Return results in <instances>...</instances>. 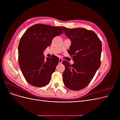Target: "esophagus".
Here are the masks:
<instances>
[{
  "instance_id": "obj_1",
  "label": "esophagus",
  "mask_w": 120,
  "mask_h": 120,
  "mask_svg": "<svg viewBox=\"0 0 120 120\" xmlns=\"http://www.w3.org/2000/svg\"><path fill=\"white\" fill-rule=\"evenodd\" d=\"M62 61H63V60L61 59V58H60L59 60V63L60 64L62 63Z\"/></svg>"
}]
</instances>
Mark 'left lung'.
I'll use <instances>...</instances> for the list:
<instances>
[{"label":"left lung","mask_w":120,"mask_h":120,"mask_svg":"<svg viewBox=\"0 0 120 120\" xmlns=\"http://www.w3.org/2000/svg\"><path fill=\"white\" fill-rule=\"evenodd\" d=\"M62 28L71 41L68 52L74 61L71 64L63 61L65 67L63 81L68 89L80 90L88 85L100 67L101 43L92 30L84 28Z\"/></svg>","instance_id":"1"}]
</instances>
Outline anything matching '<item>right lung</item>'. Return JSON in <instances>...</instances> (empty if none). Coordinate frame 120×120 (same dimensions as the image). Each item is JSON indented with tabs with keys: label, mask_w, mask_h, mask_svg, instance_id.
Wrapping results in <instances>:
<instances>
[{
	"label": "right lung",
	"mask_w": 120,
	"mask_h": 120,
	"mask_svg": "<svg viewBox=\"0 0 120 120\" xmlns=\"http://www.w3.org/2000/svg\"><path fill=\"white\" fill-rule=\"evenodd\" d=\"M63 34L60 27L37 24L25 31L18 48L19 63L22 74L31 85L41 87L49 83L59 59H45L43 51L56 36Z\"/></svg>",
	"instance_id": "add662e5"
}]
</instances>
